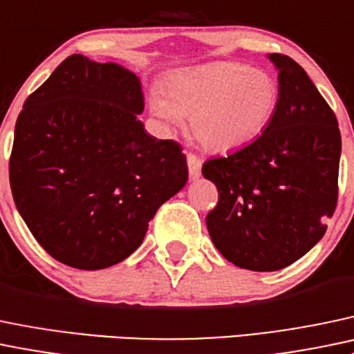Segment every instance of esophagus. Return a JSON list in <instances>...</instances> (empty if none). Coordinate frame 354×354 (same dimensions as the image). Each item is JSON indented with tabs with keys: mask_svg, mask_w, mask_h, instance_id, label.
Returning <instances> with one entry per match:
<instances>
[{
	"mask_svg": "<svg viewBox=\"0 0 354 354\" xmlns=\"http://www.w3.org/2000/svg\"><path fill=\"white\" fill-rule=\"evenodd\" d=\"M187 161H188L189 176H192L193 180H196V178L202 174V159H200L196 154H193V152H188Z\"/></svg>",
	"mask_w": 354,
	"mask_h": 354,
	"instance_id": "esophagus-1",
	"label": "esophagus"
}]
</instances>
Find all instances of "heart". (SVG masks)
<instances>
[{
  "label": "heart",
  "instance_id": "heart-1",
  "mask_svg": "<svg viewBox=\"0 0 354 354\" xmlns=\"http://www.w3.org/2000/svg\"><path fill=\"white\" fill-rule=\"evenodd\" d=\"M280 88L265 69L212 62L176 71L165 93H151V110L166 129L189 117L193 137L208 151L241 149L265 132L277 113Z\"/></svg>",
  "mask_w": 354,
  "mask_h": 354
}]
</instances>
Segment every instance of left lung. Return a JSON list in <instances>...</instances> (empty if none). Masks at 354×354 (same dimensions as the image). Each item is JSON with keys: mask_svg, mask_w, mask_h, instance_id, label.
I'll list each match as a JSON object with an SVG mask.
<instances>
[{"mask_svg": "<svg viewBox=\"0 0 354 354\" xmlns=\"http://www.w3.org/2000/svg\"><path fill=\"white\" fill-rule=\"evenodd\" d=\"M280 102L265 132L232 154L203 162L218 189L207 227L227 261L277 271L310 251L337 205V118L302 66L281 54Z\"/></svg>", "mask_w": 354, "mask_h": 354, "instance_id": "obj_1", "label": "left lung"}]
</instances>
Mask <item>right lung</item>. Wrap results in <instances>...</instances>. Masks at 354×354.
I'll return each mask as SVG.
<instances>
[{"instance_id": "obj_1", "label": "right lung", "mask_w": 354, "mask_h": 354, "mask_svg": "<svg viewBox=\"0 0 354 354\" xmlns=\"http://www.w3.org/2000/svg\"><path fill=\"white\" fill-rule=\"evenodd\" d=\"M142 110L136 74L80 54L25 100L10 187L30 232L57 261L77 270L124 261L187 185L183 149L147 133Z\"/></svg>"}]
</instances>
